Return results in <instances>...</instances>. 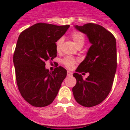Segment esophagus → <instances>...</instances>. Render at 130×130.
Segmentation results:
<instances>
[{
    "label": "esophagus",
    "mask_w": 130,
    "mask_h": 130,
    "mask_svg": "<svg viewBox=\"0 0 130 130\" xmlns=\"http://www.w3.org/2000/svg\"><path fill=\"white\" fill-rule=\"evenodd\" d=\"M72 73L70 72V71H68V72H67V76H72Z\"/></svg>",
    "instance_id": "34e87169"
}]
</instances>
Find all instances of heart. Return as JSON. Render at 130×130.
<instances>
[{
  "instance_id": "heart-1",
  "label": "heart",
  "mask_w": 130,
  "mask_h": 130,
  "mask_svg": "<svg viewBox=\"0 0 130 130\" xmlns=\"http://www.w3.org/2000/svg\"><path fill=\"white\" fill-rule=\"evenodd\" d=\"M71 37H72V40H73V41H74L77 47L79 46V45H83V44L85 43V37H84V35L83 33L81 32L74 31L72 33ZM63 41H64L63 38H60L57 41V42H56V49H57V51H60V50ZM62 63L66 68H71L74 66V64L76 63V60L74 58H71V57H66L62 60Z\"/></svg>"
}]
</instances>
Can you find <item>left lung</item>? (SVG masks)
<instances>
[{"instance_id":"left-lung-1","label":"left lung","mask_w":130,"mask_h":130,"mask_svg":"<svg viewBox=\"0 0 130 130\" xmlns=\"http://www.w3.org/2000/svg\"><path fill=\"white\" fill-rule=\"evenodd\" d=\"M74 28L87 35L91 45L73 74L76 83L72 92L79 104L91 107L104 100L112 88L117 70L116 39L98 24L88 23ZM82 72L90 73L85 79L80 74Z\"/></svg>"}]
</instances>
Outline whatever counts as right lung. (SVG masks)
I'll list each match as a JSON object with an SVG mask.
<instances>
[{"label":"right lung","instance_id":"obj_1","mask_svg":"<svg viewBox=\"0 0 130 130\" xmlns=\"http://www.w3.org/2000/svg\"><path fill=\"white\" fill-rule=\"evenodd\" d=\"M69 25L38 23L18 37L13 54L17 85L24 99L32 106L44 107L53 102L67 71L58 66L50 72L45 62L57 56L56 44Z\"/></svg>","mask_w":130,"mask_h":130}]
</instances>
